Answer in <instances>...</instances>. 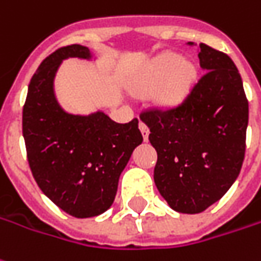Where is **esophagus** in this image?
Masks as SVG:
<instances>
[{
  "label": "esophagus",
  "instance_id": "34e87169",
  "mask_svg": "<svg viewBox=\"0 0 261 261\" xmlns=\"http://www.w3.org/2000/svg\"><path fill=\"white\" fill-rule=\"evenodd\" d=\"M138 127H140V131H141V134H143V138H144V141H147V140H148V134H150V130H148V127H147V125H145V123H143V121H140Z\"/></svg>",
  "mask_w": 261,
  "mask_h": 261
}]
</instances>
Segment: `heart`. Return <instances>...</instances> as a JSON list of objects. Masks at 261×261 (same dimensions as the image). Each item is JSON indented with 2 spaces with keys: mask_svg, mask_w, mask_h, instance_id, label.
<instances>
[{
  "mask_svg": "<svg viewBox=\"0 0 261 261\" xmlns=\"http://www.w3.org/2000/svg\"><path fill=\"white\" fill-rule=\"evenodd\" d=\"M196 75L194 64L181 60L174 53H164L155 57L131 81V90L138 95L153 93L164 82L157 100L163 107H173L189 93Z\"/></svg>",
  "mask_w": 261,
  "mask_h": 261,
  "instance_id": "heart-1",
  "label": "heart"
}]
</instances>
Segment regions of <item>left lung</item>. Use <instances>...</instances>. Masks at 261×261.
<instances>
[{
    "label": "left lung",
    "instance_id": "1",
    "mask_svg": "<svg viewBox=\"0 0 261 261\" xmlns=\"http://www.w3.org/2000/svg\"><path fill=\"white\" fill-rule=\"evenodd\" d=\"M198 60L205 72L178 107L141 114L157 151L154 182L168 205L186 214L204 212L236 181L249 124V101L233 60L205 44L198 45Z\"/></svg>",
    "mask_w": 261,
    "mask_h": 261
}]
</instances>
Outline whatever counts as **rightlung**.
I'll return each mask as SVG.
<instances>
[{
  "label": "right lung",
  "mask_w": 261,
  "mask_h": 261,
  "mask_svg": "<svg viewBox=\"0 0 261 261\" xmlns=\"http://www.w3.org/2000/svg\"><path fill=\"white\" fill-rule=\"evenodd\" d=\"M91 60L80 44L58 48L35 71L22 108L27 157L38 187L63 212L77 219L108 210L118 178L143 143L138 120L120 124L102 111L67 113L57 101L54 79L63 60Z\"/></svg>",
  "instance_id": "1"
}]
</instances>
